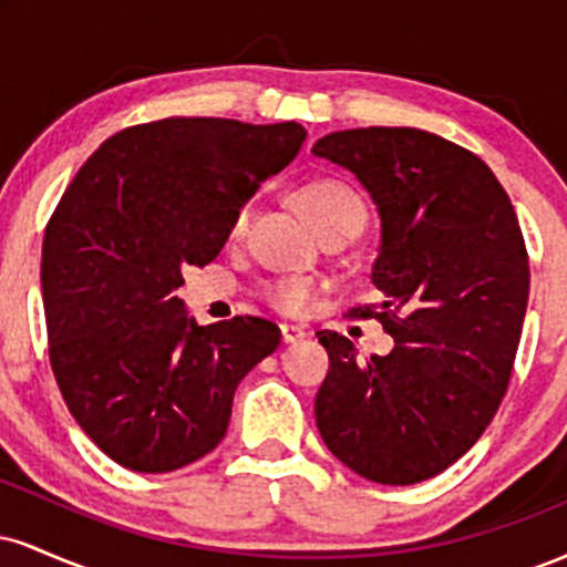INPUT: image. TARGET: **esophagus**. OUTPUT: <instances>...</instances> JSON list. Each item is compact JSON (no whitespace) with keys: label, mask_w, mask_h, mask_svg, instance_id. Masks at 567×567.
Masks as SVG:
<instances>
[{"label":"esophagus","mask_w":567,"mask_h":567,"mask_svg":"<svg viewBox=\"0 0 567 567\" xmlns=\"http://www.w3.org/2000/svg\"><path fill=\"white\" fill-rule=\"evenodd\" d=\"M279 330H282V341L285 343H298V341H303L306 336H309V330L303 328V324H279Z\"/></svg>","instance_id":"1"}]
</instances>
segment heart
I'll use <instances>...</instances> for the list:
<instances>
[{
  "instance_id": "heart-1",
  "label": "heart",
  "mask_w": 567,
  "mask_h": 567,
  "mask_svg": "<svg viewBox=\"0 0 567 567\" xmlns=\"http://www.w3.org/2000/svg\"><path fill=\"white\" fill-rule=\"evenodd\" d=\"M301 199L306 216H309L311 224H315L317 231L330 229V226L343 224V220H362L365 224V205L362 199L351 192L349 186L338 184V181H315V184L303 186ZM252 224V205L239 207L234 213L229 224V237L243 239L247 231H250ZM317 292H320V285L309 277H285L277 279V282H269L264 288V298L275 306L282 315H303L309 311L317 301Z\"/></svg>"
}]
</instances>
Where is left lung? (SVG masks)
Here are the masks:
<instances>
[{"instance_id":"left-lung-1","label":"left lung","mask_w":567,"mask_h":567,"mask_svg":"<svg viewBox=\"0 0 567 567\" xmlns=\"http://www.w3.org/2000/svg\"><path fill=\"white\" fill-rule=\"evenodd\" d=\"M375 202L370 282L394 349L362 360L320 330L330 357L317 429L341 464L381 485H415L483 437L509 383L530 269L504 186L466 148L415 127L338 130L311 146Z\"/></svg>"}]
</instances>
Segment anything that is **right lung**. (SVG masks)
Returning a JSON list of instances; mask_svg holds the SVG:
<instances>
[{"mask_svg":"<svg viewBox=\"0 0 567 567\" xmlns=\"http://www.w3.org/2000/svg\"><path fill=\"white\" fill-rule=\"evenodd\" d=\"M303 141L298 122L171 116L103 141L58 202L42 245L50 362L76 424L125 470L210 453L239 381L279 347L261 317L197 324L175 290Z\"/></svg>","mask_w":567,"mask_h":567,"instance_id":"1","label":"right lung"}]
</instances>
